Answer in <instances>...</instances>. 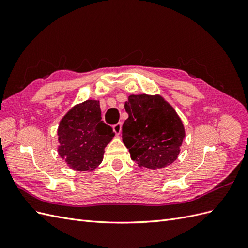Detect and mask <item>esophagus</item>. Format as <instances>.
<instances>
[{
    "mask_svg": "<svg viewBox=\"0 0 248 248\" xmlns=\"http://www.w3.org/2000/svg\"><path fill=\"white\" fill-rule=\"evenodd\" d=\"M112 129H114V132H115V136H119L120 133H121V130H122V124L121 123H118L116 125H114V127H112Z\"/></svg>",
    "mask_w": 248,
    "mask_h": 248,
    "instance_id": "1",
    "label": "esophagus"
}]
</instances>
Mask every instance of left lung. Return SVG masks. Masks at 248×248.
Listing matches in <instances>:
<instances>
[{
  "mask_svg": "<svg viewBox=\"0 0 248 248\" xmlns=\"http://www.w3.org/2000/svg\"><path fill=\"white\" fill-rule=\"evenodd\" d=\"M128 119L122 140L140 169H164L176 161L185 128L175 108L159 94H131L124 104Z\"/></svg>",
  "mask_w": 248,
  "mask_h": 248,
  "instance_id": "1",
  "label": "left lung"
}]
</instances>
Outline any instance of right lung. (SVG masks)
<instances>
[{"label": "right lung", "mask_w": 248, "mask_h": 248, "mask_svg": "<svg viewBox=\"0 0 248 248\" xmlns=\"http://www.w3.org/2000/svg\"><path fill=\"white\" fill-rule=\"evenodd\" d=\"M101 119L100 102L95 99L76 104L61 119L57 130L58 153L69 169L90 171L102 162L114 131Z\"/></svg>", "instance_id": "obj_1"}]
</instances>
